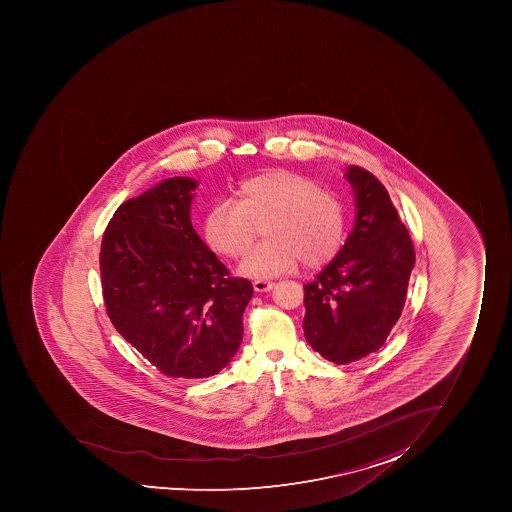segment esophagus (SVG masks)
I'll return each instance as SVG.
<instances>
[{"label": "esophagus", "mask_w": 512, "mask_h": 512, "mask_svg": "<svg viewBox=\"0 0 512 512\" xmlns=\"http://www.w3.org/2000/svg\"><path fill=\"white\" fill-rule=\"evenodd\" d=\"M274 285V282H270V280L259 279L253 282V289L257 292H269V290L274 289Z\"/></svg>", "instance_id": "1"}]
</instances>
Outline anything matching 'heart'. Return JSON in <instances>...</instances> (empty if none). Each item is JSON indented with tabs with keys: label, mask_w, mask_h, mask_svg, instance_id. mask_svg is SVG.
Wrapping results in <instances>:
<instances>
[{
	"label": "heart",
	"mask_w": 512,
	"mask_h": 512,
	"mask_svg": "<svg viewBox=\"0 0 512 512\" xmlns=\"http://www.w3.org/2000/svg\"><path fill=\"white\" fill-rule=\"evenodd\" d=\"M264 219L267 238L250 248L240 264L248 277L284 274L300 259L310 269L322 267L344 245L345 213L339 198L285 168H269L243 180L237 202L210 207L203 235L215 252L235 259L247 250Z\"/></svg>",
	"instance_id": "b5f03b06"
}]
</instances>
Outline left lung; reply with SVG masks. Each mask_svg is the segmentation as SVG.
I'll use <instances>...</instances> for the list:
<instances>
[{
  "mask_svg": "<svg viewBox=\"0 0 512 512\" xmlns=\"http://www.w3.org/2000/svg\"><path fill=\"white\" fill-rule=\"evenodd\" d=\"M355 227L339 255L304 285L305 339L324 359L345 365L384 345L404 309L415 252L384 185L365 168H347Z\"/></svg>",
  "mask_w": 512,
  "mask_h": 512,
  "instance_id": "left-lung-1",
  "label": "left lung"
}]
</instances>
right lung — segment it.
<instances>
[{
  "label": "right lung",
  "instance_id": "add662e5",
  "mask_svg": "<svg viewBox=\"0 0 512 512\" xmlns=\"http://www.w3.org/2000/svg\"><path fill=\"white\" fill-rule=\"evenodd\" d=\"M197 182L167 178L123 202L103 233V302L118 334L172 379H205L243 337L247 279L232 277L190 222Z\"/></svg>",
  "mask_w": 512,
  "mask_h": 512
}]
</instances>
